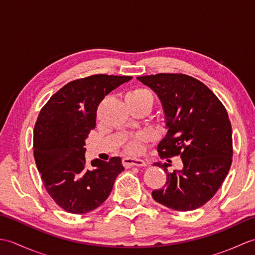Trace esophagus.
I'll return each mask as SVG.
<instances>
[{"label":"esophagus","instance_id":"obj_1","mask_svg":"<svg viewBox=\"0 0 255 255\" xmlns=\"http://www.w3.org/2000/svg\"><path fill=\"white\" fill-rule=\"evenodd\" d=\"M123 163L126 167H131V166H145L147 163L141 159L137 158H126L123 160Z\"/></svg>","mask_w":255,"mask_h":255}]
</instances>
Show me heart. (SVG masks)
I'll use <instances>...</instances> for the list:
<instances>
[{
	"instance_id": "obj_1",
	"label": "heart",
	"mask_w": 255,
	"mask_h": 255,
	"mask_svg": "<svg viewBox=\"0 0 255 255\" xmlns=\"http://www.w3.org/2000/svg\"><path fill=\"white\" fill-rule=\"evenodd\" d=\"M127 103H153V96L148 90L144 89H133L129 91L126 94ZM140 150V144L134 140V141L129 142L127 144V151L129 153H137Z\"/></svg>"
}]
</instances>
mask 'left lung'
I'll use <instances>...</instances> for the list:
<instances>
[{
    "instance_id": "8db88e82",
    "label": "left lung",
    "mask_w": 255,
    "mask_h": 255,
    "mask_svg": "<svg viewBox=\"0 0 255 255\" xmlns=\"http://www.w3.org/2000/svg\"><path fill=\"white\" fill-rule=\"evenodd\" d=\"M138 80L155 92L163 106L167 131L158 144L160 155H180L183 163L181 170L172 172L169 163H153L166 172L167 180L152 197L177 211L202 207L218 191L231 166L228 113L207 86L188 75L159 73Z\"/></svg>"
}]
</instances>
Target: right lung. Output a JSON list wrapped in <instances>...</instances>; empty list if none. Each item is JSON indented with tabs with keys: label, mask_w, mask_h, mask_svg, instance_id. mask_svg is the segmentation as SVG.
Returning a JSON list of instances; mask_svg holds the SVG:
<instances>
[{
	"label": "right lung",
	"mask_w": 255,
	"mask_h": 255,
	"mask_svg": "<svg viewBox=\"0 0 255 255\" xmlns=\"http://www.w3.org/2000/svg\"><path fill=\"white\" fill-rule=\"evenodd\" d=\"M131 77L96 74L64 85L42 107L34 129V156L48 194L68 213L85 214L105 202L124 171L119 156L85 167V140L96 126L97 106Z\"/></svg>",
	"instance_id": "right-lung-1"
}]
</instances>
